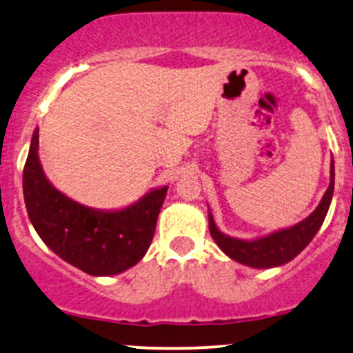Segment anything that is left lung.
Listing matches in <instances>:
<instances>
[{"instance_id": "1", "label": "left lung", "mask_w": 353, "mask_h": 353, "mask_svg": "<svg viewBox=\"0 0 353 353\" xmlns=\"http://www.w3.org/2000/svg\"><path fill=\"white\" fill-rule=\"evenodd\" d=\"M333 188H335V165H330V187L326 188L321 202L304 221L296 226L285 228L270 232L267 236L255 239H239L224 234L214 223V217L209 210V231L216 245L226 253L228 256L238 263L253 268H274L287 263L296 258L311 243L316 232L321 228L330 203H332Z\"/></svg>"}]
</instances>
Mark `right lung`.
Listing matches in <instances>:
<instances>
[{"label": "right lung", "mask_w": 353, "mask_h": 353, "mask_svg": "<svg viewBox=\"0 0 353 353\" xmlns=\"http://www.w3.org/2000/svg\"><path fill=\"white\" fill-rule=\"evenodd\" d=\"M166 190L168 187L152 188L117 210L83 205L47 180L39 159V129L32 136L23 168V197L30 223L57 256L86 274L117 275L143 260Z\"/></svg>", "instance_id": "obj_1"}]
</instances>
